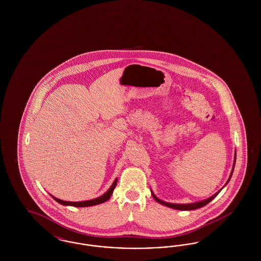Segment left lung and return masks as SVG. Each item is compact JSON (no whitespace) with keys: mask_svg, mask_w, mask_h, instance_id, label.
<instances>
[{"mask_svg":"<svg viewBox=\"0 0 261 261\" xmlns=\"http://www.w3.org/2000/svg\"><path fill=\"white\" fill-rule=\"evenodd\" d=\"M235 163H236V156H235V160H234V165H233L232 172H231V175H230V177H229V179H228V181H227L226 184H228V182L230 181V179H231V177H232V174H233V171H234V167H235ZM222 189H223V188H222ZM222 189H221V190H222ZM221 190H219L216 194H214L213 196H211V198H208V199H203V200L197 201V202H193V203H184V204L171 203V202L163 201L162 199L156 198L155 195L152 193V191H151V196H152V198L155 199L158 202H160L161 204H163V205H165V206H167V207H170V208H173V210H178V211H193V210H197V208H199V207H202V206L206 205L208 202H211V200L214 199V198L221 192Z\"/></svg>","mask_w":261,"mask_h":261,"instance_id":"left-lung-1","label":"left lung"}]
</instances>
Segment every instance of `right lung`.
Returning a JSON list of instances; mask_svg holds the SVG:
<instances>
[{
  "mask_svg": "<svg viewBox=\"0 0 261 261\" xmlns=\"http://www.w3.org/2000/svg\"><path fill=\"white\" fill-rule=\"evenodd\" d=\"M116 183H117V178L114 180V182L112 183V186L109 189L108 192H106L102 196H100L99 198L94 199H90V200H84V201H66V200H62V199H57L55 197H53V199L55 200H57L59 203L63 204V205H71V206H76V207H85V206H92V205H96V204H99V203H102L105 201H107L108 199H110L111 196L113 193V190L116 186Z\"/></svg>",
  "mask_w": 261,
  "mask_h": 261,
  "instance_id": "obj_1",
  "label": "right lung"
}]
</instances>
